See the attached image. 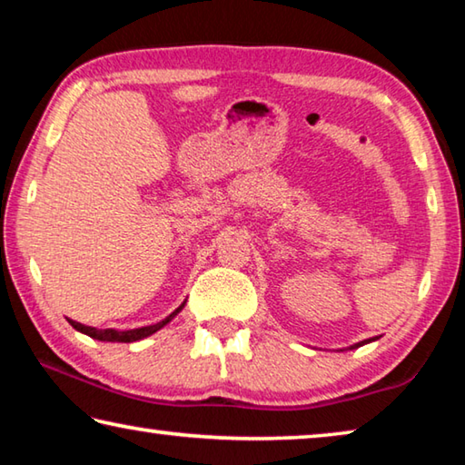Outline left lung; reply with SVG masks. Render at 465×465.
Masks as SVG:
<instances>
[{
  "instance_id": "left-lung-1",
  "label": "left lung",
  "mask_w": 465,
  "mask_h": 465,
  "mask_svg": "<svg viewBox=\"0 0 465 465\" xmlns=\"http://www.w3.org/2000/svg\"><path fill=\"white\" fill-rule=\"evenodd\" d=\"M371 341H375V338H369V341H363V342H357V344H352L351 349H357V346H363V344H367V342H371Z\"/></svg>"
}]
</instances>
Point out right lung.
I'll return each mask as SVG.
<instances>
[{
  "mask_svg": "<svg viewBox=\"0 0 465 465\" xmlns=\"http://www.w3.org/2000/svg\"><path fill=\"white\" fill-rule=\"evenodd\" d=\"M184 303H186V302H184ZM184 303L180 305L178 310L172 312L166 320L157 322V324H152V326L135 328V330H113V328L98 330V328H92V326H84V324H80V322H75V320H69V324H72V326L77 330V332L88 334L90 338H96V341H104V342H135V341H141V338L152 336L153 332H157V330L166 326L168 322H170L172 318H174L180 310L184 308Z\"/></svg>",
  "mask_w": 465,
  "mask_h": 465,
  "instance_id": "1",
  "label": "right lung"
}]
</instances>
